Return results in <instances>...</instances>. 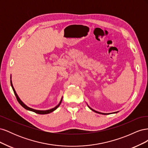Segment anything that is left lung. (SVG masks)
<instances>
[{
  "instance_id": "left-lung-1",
  "label": "left lung",
  "mask_w": 148,
  "mask_h": 148,
  "mask_svg": "<svg viewBox=\"0 0 148 148\" xmlns=\"http://www.w3.org/2000/svg\"><path fill=\"white\" fill-rule=\"evenodd\" d=\"M89 107V106H88ZM89 108L91 110H92V111H94V112H96V113H98V114H104V115H106V114H104V113H101V112H97V111H96V110H93L92 109H91L90 107H89ZM114 113H117V112H114Z\"/></svg>"
}]
</instances>
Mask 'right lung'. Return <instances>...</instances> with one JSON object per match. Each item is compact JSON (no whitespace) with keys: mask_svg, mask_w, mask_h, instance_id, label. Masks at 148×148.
Returning a JSON list of instances; mask_svg holds the SVG:
<instances>
[{"mask_svg":"<svg viewBox=\"0 0 148 148\" xmlns=\"http://www.w3.org/2000/svg\"><path fill=\"white\" fill-rule=\"evenodd\" d=\"M10 83H11V86H12V89H13V92H14V94H15V96H16V99H17L18 102H19V104H20L22 107H24V108H25V109H26V110H30V111L34 112L36 113V114H47L51 113V112H53V111H54L55 110H56V109L58 108V107H59V106L60 105L61 102H62V99H61V100H60V102H59V104H58L57 106H56L55 107H53V108H52V109H51L47 110H35V109H32V108H30V107H28L26 105H25V104H24V103L20 100V99L19 98L18 96L17 95V94H16V91H15V90L14 88H13V86L12 80H10Z\"/></svg>","mask_w":148,"mask_h":148,"instance_id":"right-lung-1","label":"right lung"}]
</instances>
